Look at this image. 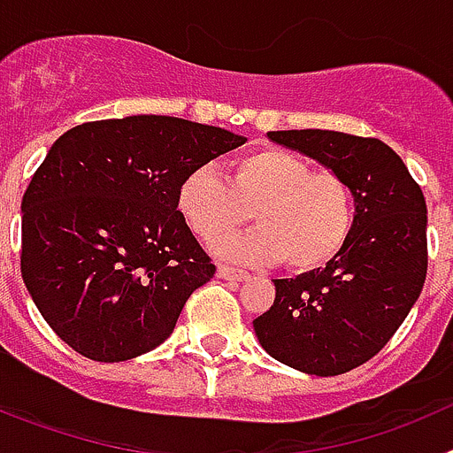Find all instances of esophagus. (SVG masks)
<instances>
[{
	"instance_id": "34e87169",
	"label": "esophagus",
	"mask_w": 453,
	"mask_h": 453,
	"mask_svg": "<svg viewBox=\"0 0 453 453\" xmlns=\"http://www.w3.org/2000/svg\"><path fill=\"white\" fill-rule=\"evenodd\" d=\"M218 276L219 279H224V281H247V279H250V274H247V272L235 270V267H229V265H219Z\"/></svg>"
}]
</instances>
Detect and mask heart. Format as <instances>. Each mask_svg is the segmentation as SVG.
I'll return each instance as SVG.
<instances>
[{"label": "heart", "mask_w": 453, "mask_h": 453, "mask_svg": "<svg viewBox=\"0 0 453 453\" xmlns=\"http://www.w3.org/2000/svg\"><path fill=\"white\" fill-rule=\"evenodd\" d=\"M177 208L188 229L213 245L250 217L262 226L215 245L235 263H279L295 272L326 265L345 247L354 226L349 183L281 147L235 156L224 181L211 167L190 172L177 190Z\"/></svg>", "instance_id": "b5f03b06"}]
</instances>
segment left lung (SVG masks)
<instances>
[{
  "label": "left lung",
  "mask_w": 453,
  "mask_h": 453,
  "mask_svg": "<svg viewBox=\"0 0 453 453\" xmlns=\"http://www.w3.org/2000/svg\"><path fill=\"white\" fill-rule=\"evenodd\" d=\"M345 179L354 226L326 267L274 279L276 297L254 319L263 349L315 376L345 374L370 361L402 326L426 279V202L386 142L340 131H267Z\"/></svg>",
  "instance_id": "left-lung-1"
}]
</instances>
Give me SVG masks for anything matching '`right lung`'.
<instances>
[{
  "label": "right lung",
  "instance_id": "obj_1",
  "mask_svg": "<svg viewBox=\"0 0 453 453\" xmlns=\"http://www.w3.org/2000/svg\"><path fill=\"white\" fill-rule=\"evenodd\" d=\"M245 142L170 115L99 119L56 140L22 197V279L63 342L119 363L170 338L215 274L179 215V183Z\"/></svg>",
  "mask_w": 453,
  "mask_h": 453
}]
</instances>
